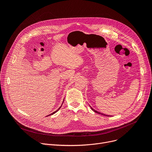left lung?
I'll return each instance as SVG.
<instances>
[{
  "label": "left lung",
  "instance_id": "obj_1",
  "mask_svg": "<svg viewBox=\"0 0 152 152\" xmlns=\"http://www.w3.org/2000/svg\"><path fill=\"white\" fill-rule=\"evenodd\" d=\"M91 109H92V110H93L94 112H95V113H99V114H100V115H104V116H108V115H105V114H103V113H100V112H99V111H96V110H94L91 107Z\"/></svg>",
  "mask_w": 152,
  "mask_h": 152
}]
</instances>
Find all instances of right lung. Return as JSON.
Instances as JSON below:
<instances>
[{
  "label": "right lung",
  "instance_id": "obj_1",
  "mask_svg": "<svg viewBox=\"0 0 152 152\" xmlns=\"http://www.w3.org/2000/svg\"><path fill=\"white\" fill-rule=\"evenodd\" d=\"M61 107H60V108H58V110H56V111H54V112H53V113H51V114H50V115H48V116H50V115H53V114H54V113H56V112H57V111H58V110H59V109H60V108H61Z\"/></svg>",
  "mask_w": 152,
  "mask_h": 152
}]
</instances>
